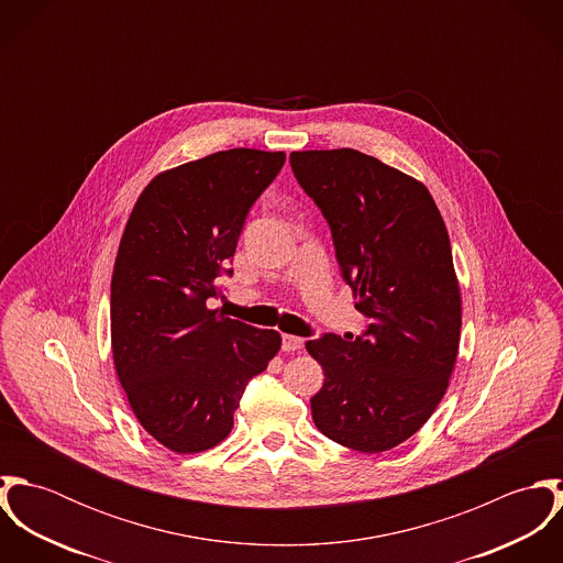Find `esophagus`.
Returning a JSON list of instances; mask_svg holds the SVG:
<instances>
[{"label": "esophagus", "instance_id": "34e87169", "mask_svg": "<svg viewBox=\"0 0 563 563\" xmlns=\"http://www.w3.org/2000/svg\"><path fill=\"white\" fill-rule=\"evenodd\" d=\"M282 349H284V351H288V353L301 351V349H303V338H299V335H290V333H284V335H282Z\"/></svg>", "mask_w": 563, "mask_h": 563}]
</instances>
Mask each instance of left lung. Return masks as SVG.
Masks as SVG:
<instances>
[{"mask_svg": "<svg viewBox=\"0 0 563 563\" xmlns=\"http://www.w3.org/2000/svg\"><path fill=\"white\" fill-rule=\"evenodd\" d=\"M290 166L368 319L357 338L306 344L324 371L314 424L353 451H390L435 411L457 360L462 299L446 225L420 181L362 152H292Z\"/></svg>", "mask_w": 563, "mask_h": 563, "instance_id": "left-lung-1", "label": "left lung"}]
</instances>
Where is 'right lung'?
Segmentation results:
<instances>
[{"label":"right lung","mask_w":563,"mask_h":563,"mask_svg":"<svg viewBox=\"0 0 563 563\" xmlns=\"http://www.w3.org/2000/svg\"><path fill=\"white\" fill-rule=\"evenodd\" d=\"M284 162L241 147L164 170L125 225L110 286L114 368L139 422L175 453L225 440L246 384L282 346L275 329L206 301L232 277L244 219Z\"/></svg>","instance_id":"right-lung-1"}]
</instances>
